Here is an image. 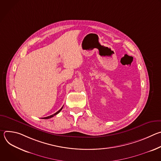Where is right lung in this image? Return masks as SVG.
<instances>
[{"label":"right lung","instance_id":"obj_1","mask_svg":"<svg viewBox=\"0 0 161 161\" xmlns=\"http://www.w3.org/2000/svg\"><path fill=\"white\" fill-rule=\"evenodd\" d=\"M62 108H63V106L57 111V112H56L55 113H54V114H52V115H50V116H48V117H44V118H42L43 119H50V118H52V117H54L55 115H56V114H57L62 109Z\"/></svg>","mask_w":161,"mask_h":161}]
</instances>
